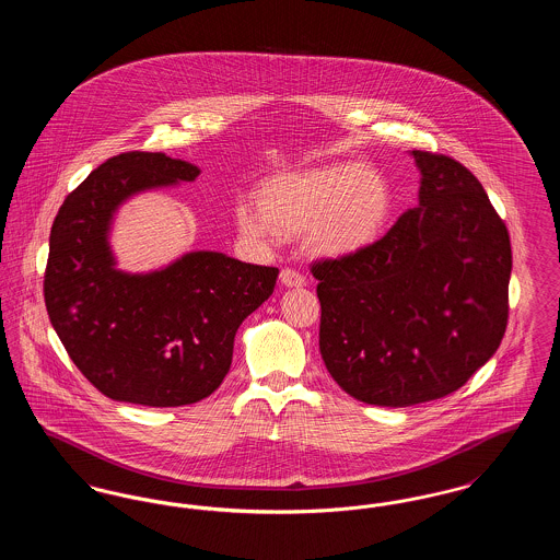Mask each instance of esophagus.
I'll return each mask as SVG.
<instances>
[{
	"label": "esophagus",
	"mask_w": 560,
	"mask_h": 560,
	"mask_svg": "<svg viewBox=\"0 0 560 560\" xmlns=\"http://www.w3.org/2000/svg\"><path fill=\"white\" fill-rule=\"evenodd\" d=\"M281 283L285 288H302V285H306V279L295 268H283L281 270Z\"/></svg>",
	"instance_id": "1"
}]
</instances>
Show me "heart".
<instances>
[{
    "label": "heart",
    "instance_id": "b5f03b06",
    "mask_svg": "<svg viewBox=\"0 0 560 560\" xmlns=\"http://www.w3.org/2000/svg\"><path fill=\"white\" fill-rule=\"evenodd\" d=\"M258 203L241 201L235 210L245 237L281 241L306 233L315 254L347 258L382 237L395 192L372 165L347 161L270 176Z\"/></svg>",
    "mask_w": 560,
    "mask_h": 560
}]
</instances>
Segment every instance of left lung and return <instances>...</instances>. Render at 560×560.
Wrapping results in <instances>:
<instances>
[{
  "mask_svg": "<svg viewBox=\"0 0 560 560\" xmlns=\"http://www.w3.org/2000/svg\"><path fill=\"white\" fill-rule=\"evenodd\" d=\"M411 155L420 206L368 249L311 267L325 368L350 397L380 407L452 395L493 357L508 325L504 220L466 165Z\"/></svg>",
  "mask_w": 560,
  "mask_h": 560,
  "instance_id": "left-lung-1",
  "label": "left lung"
}]
</instances>
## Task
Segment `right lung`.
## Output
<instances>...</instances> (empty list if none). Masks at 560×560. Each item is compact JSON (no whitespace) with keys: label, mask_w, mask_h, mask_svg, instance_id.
Segmentation results:
<instances>
[{"label":"right lung","mask_w":560,"mask_h":560,"mask_svg":"<svg viewBox=\"0 0 560 560\" xmlns=\"http://www.w3.org/2000/svg\"><path fill=\"white\" fill-rule=\"evenodd\" d=\"M197 176L195 165L163 153H121L54 218L46 308L75 368L108 399L180 407L210 397L231 370L241 323L275 290L279 268L218 252H190L149 275L115 268L107 235L117 206Z\"/></svg>","instance_id":"obj_1"}]
</instances>
